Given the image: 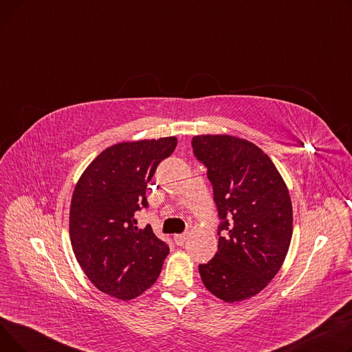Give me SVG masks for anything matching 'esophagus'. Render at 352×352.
<instances>
[{
	"mask_svg": "<svg viewBox=\"0 0 352 352\" xmlns=\"http://www.w3.org/2000/svg\"><path fill=\"white\" fill-rule=\"evenodd\" d=\"M174 241L177 245H182L184 243L187 241V234H177L174 235Z\"/></svg>",
	"mask_w": 352,
	"mask_h": 352,
	"instance_id": "obj_1",
	"label": "esophagus"
}]
</instances>
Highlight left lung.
I'll use <instances>...</instances> for the list:
<instances>
[{
	"mask_svg": "<svg viewBox=\"0 0 352 352\" xmlns=\"http://www.w3.org/2000/svg\"><path fill=\"white\" fill-rule=\"evenodd\" d=\"M195 158L204 164L217 206L218 251L199 275L227 302L263 291L280 271L292 236V206L285 182L255 144L231 135H197Z\"/></svg>",
	"mask_w": 352,
	"mask_h": 352,
	"instance_id": "left-lung-1",
	"label": "left lung"
}]
</instances>
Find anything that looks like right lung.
Listing matches in <instances>:
<instances>
[{
	"instance_id": "1",
	"label": "right lung",
	"mask_w": 352,
	"mask_h": 352,
	"mask_svg": "<svg viewBox=\"0 0 352 352\" xmlns=\"http://www.w3.org/2000/svg\"><path fill=\"white\" fill-rule=\"evenodd\" d=\"M175 146V137L109 146L88 165L74 190L72 251L89 281L116 298L133 300L150 288L170 252L151 226L137 227L134 215L148 208V182Z\"/></svg>"
}]
</instances>
